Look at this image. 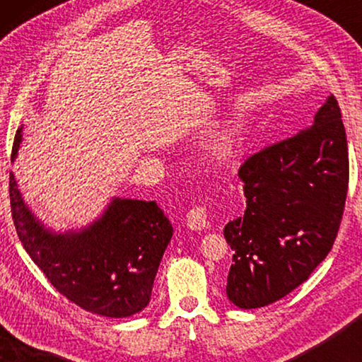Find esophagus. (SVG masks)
<instances>
[{
  "label": "esophagus",
  "instance_id": "1",
  "mask_svg": "<svg viewBox=\"0 0 362 362\" xmlns=\"http://www.w3.org/2000/svg\"><path fill=\"white\" fill-rule=\"evenodd\" d=\"M186 224L192 230H201L209 224V219H207V211L204 206H194L192 209L187 212L186 216Z\"/></svg>",
  "mask_w": 362,
  "mask_h": 362
}]
</instances>
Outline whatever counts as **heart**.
Masks as SVG:
<instances>
[{
    "mask_svg": "<svg viewBox=\"0 0 362 362\" xmlns=\"http://www.w3.org/2000/svg\"><path fill=\"white\" fill-rule=\"evenodd\" d=\"M227 143H229V140H227V138H222L221 143H219L221 150H224V148H227Z\"/></svg>",
    "mask_w": 362,
    "mask_h": 362,
    "instance_id": "b5f03b06",
    "label": "heart"
}]
</instances>
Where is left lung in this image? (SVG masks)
Wrapping results in <instances>:
<instances>
[{
  "label": "left lung",
  "instance_id": "8db88e82",
  "mask_svg": "<svg viewBox=\"0 0 362 362\" xmlns=\"http://www.w3.org/2000/svg\"><path fill=\"white\" fill-rule=\"evenodd\" d=\"M245 212L224 227L232 255L227 296L260 308L308 280L338 235L349 182L346 130L333 95L315 123L242 163Z\"/></svg>",
  "mask_w": 362,
  "mask_h": 362
}]
</instances>
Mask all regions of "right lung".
<instances>
[{
  "mask_svg": "<svg viewBox=\"0 0 362 362\" xmlns=\"http://www.w3.org/2000/svg\"><path fill=\"white\" fill-rule=\"evenodd\" d=\"M18 128L14 158L21 143ZM9 201L26 252L59 293L90 313L125 318L150 303L173 226L155 201L115 197L100 219L81 232L54 234L24 204L13 173Z\"/></svg>",
  "mask_w": 362,
  "mask_h": 362,
  "instance_id": "add662e5",
  "label": "right lung"
}]
</instances>
